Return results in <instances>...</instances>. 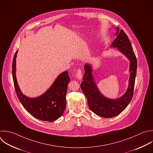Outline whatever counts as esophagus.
<instances>
[{
  "label": "esophagus",
  "instance_id": "obj_1",
  "mask_svg": "<svg viewBox=\"0 0 153 153\" xmlns=\"http://www.w3.org/2000/svg\"><path fill=\"white\" fill-rule=\"evenodd\" d=\"M76 76H77V77L78 79H79V80L82 79V70H81L80 69L77 70V71L76 73Z\"/></svg>",
  "mask_w": 153,
  "mask_h": 153
}]
</instances>
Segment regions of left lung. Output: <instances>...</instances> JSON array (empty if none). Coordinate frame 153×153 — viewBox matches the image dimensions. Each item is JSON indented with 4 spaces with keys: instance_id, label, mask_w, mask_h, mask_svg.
<instances>
[{
    "instance_id": "1",
    "label": "left lung",
    "mask_w": 153,
    "mask_h": 153,
    "mask_svg": "<svg viewBox=\"0 0 153 153\" xmlns=\"http://www.w3.org/2000/svg\"><path fill=\"white\" fill-rule=\"evenodd\" d=\"M117 38L112 43L111 47L117 50L130 61V77L128 86L123 95L117 99L105 97L100 92L94 81L91 65L86 64L81 89L86 96L90 109L96 115L103 118H112L121 114L131 101L134 91L137 70V60L127 35L121 29L117 27Z\"/></svg>"
}]
</instances>
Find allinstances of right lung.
Masks as SVG:
<instances>
[{
	"mask_svg": "<svg viewBox=\"0 0 153 153\" xmlns=\"http://www.w3.org/2000/svg\"><path fill=\"white\" fill-rule=\"evenodd\" d=\"M16 52L12 66V73L17 95L24 108L33 117L42 121L52 122L59 118L64 114L66 107L67 86L70 79L68 71L61 73L48 90L41 95L30 98L21 91L16 79Z\"/></svg>",
	"mask_w": 153,
	"mask_h": 153,
	"instance_id": "add662e5",
	"label": "right lung"
}]
</instances>
